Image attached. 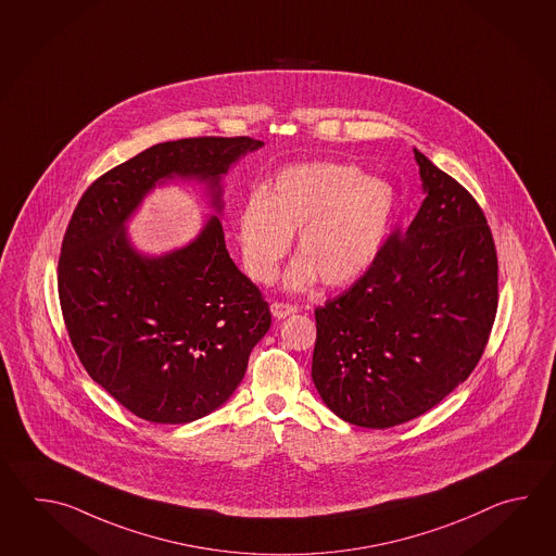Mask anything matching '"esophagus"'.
<instances>
[{
	"mask_svg": "<svg viewBox=\"0 0 556 556\" xmlns=\"http://www.w3.org/2000/svg\"><path fill=\"white\" fill-rule=\"evenodd\" d=\"M298 307L292 306V304H286V302H273V306H270V312H273L274 318L282 319L286 316H290V314H294Z\"/></svg>",
	"mask_w": 556,
	"mask_h": 556,
	"instance_id": "34e87169",
	"label": "esophagus"
}]
</instances>
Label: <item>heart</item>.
Returning <instances> with one entry per match:
<instances>
[{"label": "heart", "mask_w": 556, "mask_h": 556, "mask_svg": "<svg viewBox=\"0 0 556 556\" xmlns=\"http://www.w3.org/2000/svg\"><path fill=\"white\" fill-rule=\"evenodd\" d=\"M397 194L388 180L343 163L283 168L250 194L238 214V244L250 280H273L298 232V252L283 283L304 290L354 282L376 262L390 237Z\"/></svg>", "instance_id": "heart-1"}]
</instances>
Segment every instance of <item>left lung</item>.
<instances>
[{"mask_svg": "<svg viewBox=\"0 0 556 556\" xmlns=\"http://www.w3.org/2000/svg\"><path fill=\"white\" fill-rule=\"evenodd\" d=\"M426 201L343 294L316 307L312 379L352 426L386 429L471 376L493 328L498 266L481 206L414 149Z\"/></svg>", "mask_w": 556, "mask_h": 556, "instance_id": "obj_1", "label": "left lung"}]
</instances>
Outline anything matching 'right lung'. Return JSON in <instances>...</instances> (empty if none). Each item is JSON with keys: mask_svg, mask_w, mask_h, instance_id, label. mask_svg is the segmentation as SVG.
I'll use <instances>...</instances> for the list:
<instances>
[{"mask_svg": "<svg viewBox=\"0 0 556 556\" xmlns=\"http://www.w3.org/2000/svg\"><path fill=\"white\" fill-rule=\"evenodd\" d=\"M262 144L250 137L159 142L97 178L73 211L58 266L70 340L93 381L151 424H189L220 407L273 316L230 258L216 214L163 256L135 249L127 223L151 190L175 178L206 185L220 213L223 177Z\"/></svg>", "mask_w": 556, "mask_h": 556, "instance_id": "add662e5", "label": "right lung"}]
</instances>
